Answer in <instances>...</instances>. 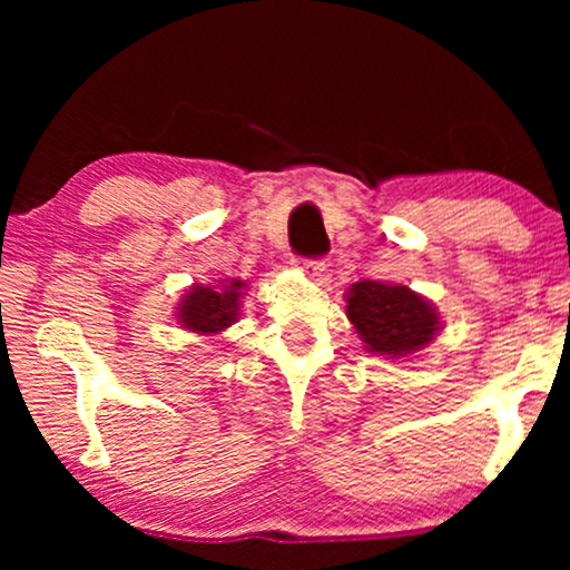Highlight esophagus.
Masks as SVG:
<instances>
[{
	"label": "esophagus",
	"instance_id": "34e87169",
	"mask_svg": "<svg viewBox=\"0 0 570 570\" xmlns=\"http://www.w3.org/2000/svg\"><path fill=\"white\" fill-rule=\"evenodd\" d=\"M298 267L306 272V277L314 279V283H322L326 275V264L322 259H298Z\"/></svg>",
	"mask_w": 570,
	"mask_h": 570
}]
</instances>
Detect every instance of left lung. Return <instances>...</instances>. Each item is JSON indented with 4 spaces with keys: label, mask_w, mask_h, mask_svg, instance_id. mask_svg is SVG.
Returning <instances> with one entry per match:
<instances>
[{
    "label": "left lung",
    "mask_w": 570,
    "mask_h": 570,
    "mask_svg": "<svg viewBox=\"0 0 570 570\" xmlns=\"http://www.w3.org/2000/svg\"><path fill=\"white\" fill-rule=\"evenodd\" d=\"M347 318L355 324L365 350L386 357H404L423 350L441 330L433 303L407 285L361 279L347 293Z\"/></svg>",
    "instance_id": "left-lung-1"
}]
</instances>
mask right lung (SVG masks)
Returning a JSON list of instances; mask_svg holds the SVG:
<instances>
[{
    "label": "right lung",
    "mask_w": 570,
    "mask_h": 570,
    "mask_svg": "<svg viewBox=\"0 0 570 570\" xmlns=\"http://www.w3.org/2000/svg\"><path fill=\"white\" fill-rule=\"evenodd\" d=\"M244 287L246 283H240V279H230V283H220L217 287H189L181 306H178V322L197 334L223 332L225 326L236 322Z\"/></svg>",
    "instance_id": "obj_1"
}]
</instances>
